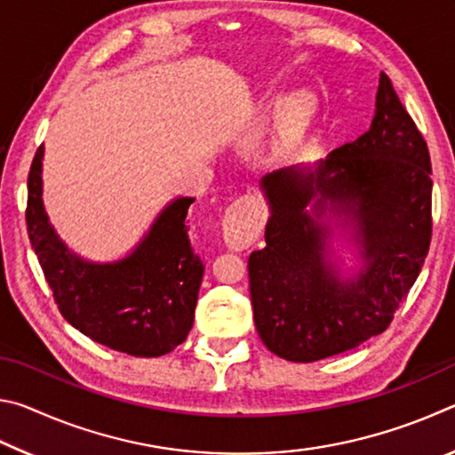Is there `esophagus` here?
Segmentation results:
<instances>
[{
	"instance_id": "34e87169",
	"label": "esophagus",
	"mask_w": 455,
	"mask_h": 455,
	"mask_svg": "<svg viewBox=\"0 0 455 455\" xmlns=\"http://www.w3.org/2000/svg\"><path fill=\"white\" fill-rule=\"evenodd\" d=\"M263 212L255 200L249 196L236 198L228 206L222 219V238L235 251H244L257 241Z\"/></svg>"
}]
</instances>
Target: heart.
<instances>
[{
  "label": "heart",
  "mask_w": 455,
  "mask_h": 455,
  "mask_svg": "<svg viewBox=\"0 0 455 455\" xmlns=\"http://www.w3.org/2000/svg\"><path fill=\"white\" fill-rule=\"evenodd\" d=\"M315 116V100L309 94H301L292 100L287 114H284L283 128L279 134V148L289 150L292 146L301 142L307 130L311 126V120Z\"/></svg>",
  "instance_id": "obj_1"
}]
</instances>
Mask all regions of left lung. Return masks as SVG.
Segmentation results:
<instances>
[{"label":"left lung","instance_id":"obj_1","mask_svg":"<svg viewBox=\"0 0 455 455\" xmlns=\"http://www.w3.org/2000/svg\"><path fill=\"white\" fill-rule=\"evenodd\" d=\"M429 174L427 144L381 74L365 134L339 146L315 171L291 166L263 176L271 219L267 244L249 257V283L268 351L311 363L389 327L429 251ZM325 216L354 228L364 268L353 280H339L330 263Z\"/></svg>","mask_w":455,"mask_h":455}]
</instances>
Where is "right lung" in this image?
Listing matches in <instances>:
<instances>
[{
	"instance_id": "add662e5",
	"label": "right lung",
	"mask_w": 455,
	"mask_h": 455,
	"mask_svg": "<svg viewBox=\"0 0 455 455\" xmlns=\"http://www.w3.org/2000/svg\"><path fill=\"white\" fill-rule=\"evenodd\" d=\"M44 146L28 176L29 241L64 319L92 341L134 357H160L187 339L204 265L188 241L195 198L172 200L136 249L116 263H90L68 249L42 200Z\"/></svg>"
}]
</instances>
